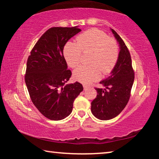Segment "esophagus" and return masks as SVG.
<instances>
[{"label": "esophagus", "mask_w": 159, "mask_h": 159, "mask_svg": "<svg viewBox=\"0 0 159 159\" xmlns=\"http://www.w3.org/2000/svg\"><path fill=\"white\" fill-rule=\"evenodd\" d=\"M88 88H89V86H88V85H83V88H84V90H87Z\"/></svg>", "instance_id": "esophagus-1"}]
</instances>
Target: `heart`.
Instances as JSON below:
<instances>
[{"label": "heart", "instance_id": "heart-1", "mask_svg": "<svg viewBox=\"0 0 159 159\" xmlns=\"http://www.w3.org/2000/svg\"><path fill=\"white\" fill-rule=\"evenodd\" d=\"M77 42L68 41L63 49L64 57L71 68L80 64L82 52H92L89 65H81L74 71L76 80L90 83L98 80L103 74L111 73L118 61V47L114 39L98 29H91L80 34L76 38Z\"/></svg>", "mask_w": 159, "mask_h": 159}]
</instances>
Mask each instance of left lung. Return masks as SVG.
I'll return each mask as SVG.
<instances>
[{"instance_id": "left-lung-1", "label": "left lung", "mask_w": 159, "mask_h": 159, "mask_svg": "<svg viewBox=\"0 0 159 159\" xmlns=\"http://www.w3.org/2000/svg\"><path fill=\"white\" fill-rule=\"evenodd\" d=\"M111 30L120 46L118 61L111 75L100 81L104 89L95 88L98 95L91 102L93 114L104 120L117 116L127 105L134 79L130 52L119 35Z\"/></svg>"}]
</instances>
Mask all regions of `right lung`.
Masks as SVG:
<instances>
[{"label": "right lung", "mask_w": 159, "mask_h": 159, "mask_svg": "<svg viewBox=\"0 0 159 159\" xmlns=\"http://www.w3.org/2000/svg\"><path fill=\"white\" fill-rule=\"evenodd\" d=\"M81 31L74 27H52L42 35L26 62L25 83L33 104L48 119L60 120L71 114L82 84L65 83L71 76L63 55L66 43Z\"/></svg>", "instance_id": "right-lung-1"}]
</instances>
